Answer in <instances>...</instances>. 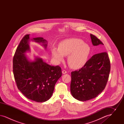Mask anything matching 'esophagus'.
<instances>
[{"label":"esophagus","instance_id":"34e87169","mask_svg":"<svg viewBox=\"0 0 124 124\" xmlns=\"http://www.w3.org/2000/svg\"><path fill=\"white\" fill-rule=\"evenodd\" d=\"M66 73H67V71H65V70H64L62 71V73H63V74H66Z\"/></svg>","mask_w":124,"mask_h":124}]
</instances>
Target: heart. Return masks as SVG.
I'll use <instances>...</instances> for the list:
<instances>
[{"instance_id": "b5f03b06", "label": "heart", "mask_w": 124, "mask_h": 124, "mask_svg": "<svg viewBox=\"0 0 124 124\" xmlns=\"http://www.w3.org/2000/svg\"><path fill=\"white\" fill-rule=\"evenodd\" d=\"M53 60L58 64L64 61L65 56H68L67 62L73 69H79L86 64L91 52V47L83 40L72 38L61 42L58 48L51 49Z\"/></svg>"}]
</instances>
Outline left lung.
Returning a JSON list of instances; mask_svg holds the SVG:
<instances>
[{"label": "left lung", "instance_id": "obj_1", "mask_svg": "<svg viewBox=\"0 0 124 124\" xmlns=\"http://www.w3.org/2000/svg\"><path fill=\"white\" fill-rule=\"evenodd\" d=\"M93 45H104L95 36L90 34ZM110 61L106 52L96 54L80 69L71 72V94L81 101L96 98L104 90L110 71Z\"/></svg>", "mask_w": 124, "mask_h": 124}]
</instances>
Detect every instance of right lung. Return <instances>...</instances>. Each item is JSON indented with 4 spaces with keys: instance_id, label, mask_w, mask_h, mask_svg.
Returning a JSON list of instances; mask_svg holds the SVG:
<instances>
[{
    "instance_id": "1",
    "label": "right lung",
    "mask_w": 124,
    "mask_h": 124,
    "mask_svg": "<svg viewBox=\"0 0 124 124\" xmlns=\"http://www.w3.org/2000/svg\"><path fill=\"white\" fill-rule=\"evenodd\" d=\"M30 34L22 39L13 59V72L19 90L28 99L37 102L48 100L52 96L54 86L62 76L61 67L51 66L40 58L29 60L25 53L30 51L31 40L42 44L46 48L47 41L41 37L30 39Z\"/></svg>"
}]
</instances>
